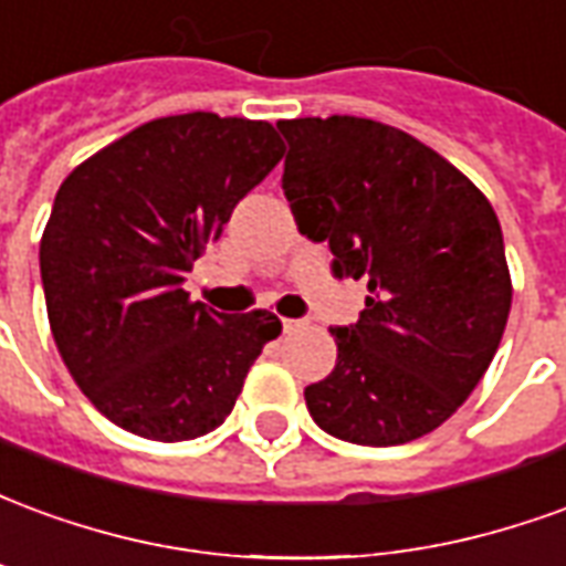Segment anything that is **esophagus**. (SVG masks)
I'll return each instance as SVG.
<instances>
[{
    "label": "esophagus",
    "instance_id": "obj_1",
    "mask_svg": "<svg viewBox=\"0 0 566 566\" xmlns=\"http://www.w3.org/2000/svg\"><path fill=\"white\" fill-rule=\"evenodd\" d=\"M282 327H284V333H300V331H306V321H300V318H284V321H282Z\"/></svg>",
    "mask_w": 566,
    "mask_h": 566
}]
</instances>
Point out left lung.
Segmentation results:
<instances>
[{"mask_svg": "<svg viewBox=\"0 0 566 566\" xmlns=\"http://www.w3.org/2000/svg\"><path fill=\"white\" fill-rule=\"evenodd\" d=\"M282 187L333 272L367 279V308L333 327L336 367L308 416L357 446H403L449 421L506 331L512 279L485 193L424 142L369 117L279 120Z\"/></svg>", "mask_w": 566, "mask_h": 566, "instance_id": "left-lung-1", "label": "left lung"}]
</instances>
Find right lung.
Returning a JSON list of instances; mask_svg holds the SVG:
<instances>
[{"label": "right lung", "instance_id": "right-lung-1", "mask_svg": "<svg viewBox=\"0 0 566 566\" xmlns=\"http://www.w3.org/2000/svg\"><path fill=\"white\" fill-rule=\"evenodd\" d=\"M282 154L266 120L190 112L142 124L60 185L39 245L48 321L108 421L181 442L233 412L282 321L266 308L230 318L181 282Z\"/></svg>", "mask_w": 566, "mask_h": 566}]
</instances>
